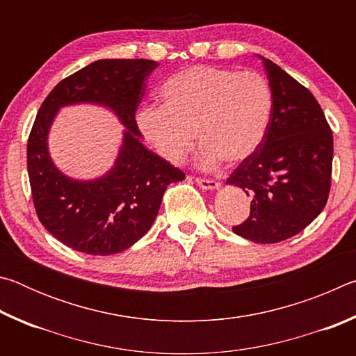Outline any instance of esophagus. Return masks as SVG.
Segmentation results:
<instances>
[{
  "label": "esophagus",
  "instance_id": "obj_1",
  "mask_svg": "<svg viewBox=\"0 0 356 356\" xmlns=\"http://www.w3.org/2000/svg\"><path fill=\"white\" fill-rule=\"evenodd\" d=\"M196 184L200 185L202 190H218L220 186H221V184L216 182V180H212V179H201V177L196 179Z\"/></svg>",
  "mask_w": 356,
  "mask_h": 356
}]
</instances>
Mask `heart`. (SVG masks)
Masks as SVG:
<instances>
[{
  "instance_id": "b5f03b06",
  "label": "heart",
  "mask_w": 356,
  "mask_h": 356,
  "mask_svg": "<svg viewBox=\"0 0 356 356\" xmlns=\"http://www.w3.org/2000/svg\"><path fill=\"white\" fill-rule=\"evenodd\" d=\"M160 106H143L136 125L156 154L179 165L201 144L197 165H238L261 146L272 114L267 81L252 72L193 65L161 84Z\"/></svg>"
}]
</instances>
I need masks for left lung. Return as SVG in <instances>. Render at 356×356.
I'll return each instance as SVG.
<instances>
[{
	"mask_svg": "<svg viewBox=\"0 0 356 356\" xmlns=\"http://www.w3.org/2000/svg\"><path fill=\"white\" fill-rule=\"evenodd\" d=\"M259 59L272 91L267 134L226 184L251 196L250 216L232 231L254 243H278L309 226L327 204L333 134L314 95L280 65Z\"/></svg>",
	"mask_w": 356,
	"mask_h": 356,
	"instance_id": "8db88e82",
	"label": "left lung"
}]
</instances>
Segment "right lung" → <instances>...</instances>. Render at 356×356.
Masks as SVG:
<instances>
[{
    "mask_svg": "<svg viewBox=\"0 0 356 356\" xmlns=\"http://www.w3.org/2000/svg\"><path fill=\"white\" fill-rule=\"evenodd\" d=\"M150 59H99L59 81L47 95L28 140V176L39 220L69 248L110 256L135 245L159 213L168 185L185 174L143 144L135 113L156 69ZM108 107L124 125L123 144L112 170L80 181L65 177L47 150V134L64 106Z\"/></svg>",
    "mask_w": 356,
    "mask_h": 356,
    "instance_id": "right-lung-1",
    "label": "right lung"
}]
</instances>
